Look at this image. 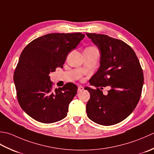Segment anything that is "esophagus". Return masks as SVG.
Instances as JSON below:
<instances>
[{
  "instance_id": "esophagus-1",
  "label": "esophagus",
  "mask_w": 154,
  "mask_h": 154,
  "mask_svg": "<svg viewBox=\"0 0 154 154\" xmlns=\"http://www.w3.org/2000/svg\"><path fill=\"white\" fill-rule=\"evenodd\" d=\"M82 90H84V88H83L82 86H78V92H81Z\"/></svg>"
}]
</instances>
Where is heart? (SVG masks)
Wrapping results in <instances>:
<instances>
[{"label":"heart","instance_id":"1","mask_svg":"<svg viewBox=\"0 0 154 154\" xmlns=\"http://www.w3.org/2000/svg\"><path fill=\"white\" fill-rule=\"evenodd\" d=\"M88 48H96L95 47H93V46H90V47H88Z\"/></svg>","mask_w":154,"mask_h":154}]
</instances>
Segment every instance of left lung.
Wrapping results in <instances>:
<instances>
[{"instance_id": "obj_1", "label": "left lung", "mask_w": 154, "mask_h": 154, "mask_svg": "<svg viewBox=\"0 0 154 154\" xmlns=\"http://www.w3.org/2000/svg\"><path fill=\"white\" fill-rule=\"evenodd\" d=\"M100 53V66L90 79L96 89L86 87L90 98L87 116L102 125L116 124L125 120L138 103L143 84V74L139 60L131 47L122 40L105 34L86 33ZM109 86L108 94L101 90Z\"/></svg>"}]
</instances>
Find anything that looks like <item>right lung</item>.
Returning <instances> with one entry per match:
<instances>
[{
    "label": "right lung",
    "instance_id": "obj_1",
    "mask_svg": "<svg viewBox=\"0 0 154 154\" xmlns=\"http://www.w3.org/2000/svg\"><path fill=\"white\" fill-rule=\"evenodd\" d=\"M84 36L80 32L48 34L32 40L22 52L14 82L20 107L35 120L51 124L66 116L78 88L70 82L54 90L49 74L63 68L68 53Z\"/></svg>",
    "mask_w": 154,
    "mask_h": 154
}]
</instances>
